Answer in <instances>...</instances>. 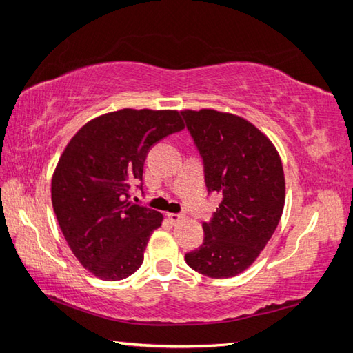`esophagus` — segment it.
<instances>
[{
    "instance_id": "1",
    "label": "esophagus",
    "mask_w": 353,
    "mask_h": 353,
    "mask_svg": "<svg viewBox=\"0 0 353 353\" xmlns=\"http://www.w3.org/2000/svg\"><path fill=\"white\" fill-rule=\"evenodd\" d=\"M166 216H168V219L171 221L172 224H177V223H181V221L185 218L182 213H168V214H166Z\"/></svg>"
}]
</instances>
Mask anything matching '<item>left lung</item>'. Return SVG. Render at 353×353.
Segmentation results:
<instances>
[{"label": "left lung", "mask_w": 353, "mask_h": 353, "mask_svg": "<svg viewBox=\"0 0 353 353\" xmlns=\"http://www.w3.org/2000/svg\"><path fill=\"white\" fill-rule=\"evenodd\" d=\"M202 160L208 193L223 196L204 227V243L185 255L213 279L235 277L252 265L277 229L285 176L272 141L252 123L213 109L182 110Z\"/></svg>", "instance_id": "8db88e82"}]
</instances>
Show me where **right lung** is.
I'll list each match as a JSON object with an SVG mask.
<instances>
[{
	"instance_id": "obj_1",
	"label": "right lung",
	"mask_w": 353,
	"mask_h": 353,
	"mask_svg": "<svg viewBox=\"0 0 353 353\" xmlns=\"http://www.w3.org/2000/svg\"><path fill=\"white\" fill-rule=\"evenodd\" d=\"M177 110L121 109L88 121L59 159L51 201L71 252L101 280H121L143 263L163 214L129 201L143 187L152 145L182 130Z\"/></svg>"
}]
</instances>
